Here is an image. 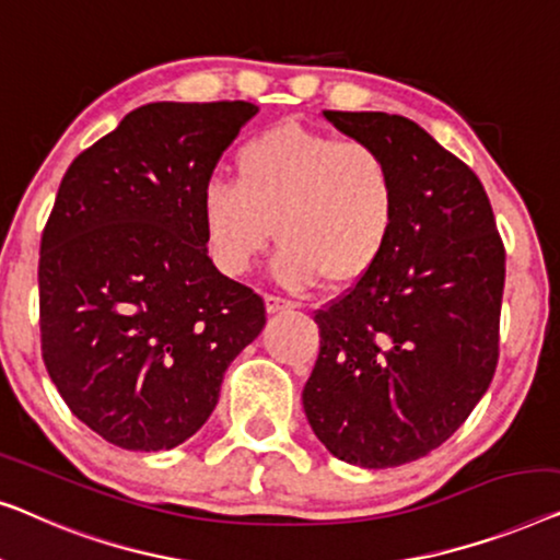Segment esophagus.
I'll list each match as a JSON object with an SVG mask.
<instances>
[{
  "mask_svg": "<svg viewBox=\"0 0 560 560\" xmlns=\"http://www.w3.org/2000/svg\"><path fill=\"white\" fill-rule=\"evenodd\" d=\"M291 302H287V299H281V296H273V294H269L266 296V312L269 314H279V312H287V310H291Z\"/></svg>",
  "mask_w": 560,
  "mask_h": 560,
  "instance_id": "esophagus-1",
  "label": "esophagus"
}]
</instances>
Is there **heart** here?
<instances>
[{"label": "heart", "mask_w": 560, "mask_h": 560, "mask_svg": "<svg viewBox=\"0 0 560 560\" xmlns=\"http://www.w3.org/2000/svg\"><path fill=\"white\" fill-rule=\"evenodd\" d=\"M235 179H215L200 200L205 243L228 277H241L273 235L289 287H348L388 248L398 210L390 164L365 141L277 124L238 147Z\"/></svg>", "instance_id": "obj_1"}]
</instances>
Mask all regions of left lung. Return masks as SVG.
Here are the masks:
<instances>
[{"mask_svg": "<svg viewBox=\"0 0 560 560\" xmlns=\"http://www.w3.org/2000/svg\"><path fill=\"white\" fill-rule=\"evenodd\" d=\"M388 160L396 225L375 269L317 310L319 355L302 404L337 459L398 467L444 444L500 358L505 246L482 183L406 116L325 112Z\"/></svg>", "mask_w": 560, "mask_h": 560, "instance_id": "left-lung-1", "label": "left lung"}]
</instances>
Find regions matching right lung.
<instances>
[{
	"label": "right lung",
	"mask_w": 560,
	"mask_h": 560,
	"mask_svg": "<svg viewBox=\"0 0 560 560\" xmlns=\"http://www.w3.org/2000/svg\"><path fill=\"white\" fill-rule=\"evenodd\" d=\"M246 101L139 106L70 164L40 241V340L73 416L162 452L210 419L264 299L208 256L200 200Z\"/></svg>",
	"instance_id": "obj_1"
}]
</instances>
